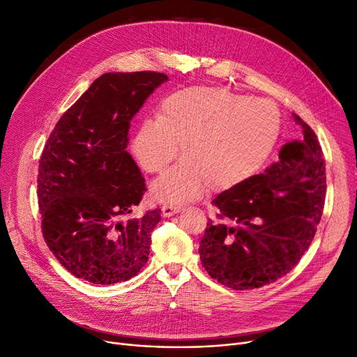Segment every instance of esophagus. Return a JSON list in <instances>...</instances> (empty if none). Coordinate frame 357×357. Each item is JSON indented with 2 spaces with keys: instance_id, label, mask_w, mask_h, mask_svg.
<instances>
[{
  "instance_id": "obj_1",
  "label": "esophagus",
  "mask_w": 357,
  "mask_h": 357,
  "mask_svg": "<svg viewBox=\"0 0 357 357\" xmlns=\"http://www.w3.org/2000/svg\"><path fill=\"white\" fill-rule=\"evenodd\" d=\"M181 211V208H176V207H174V206H163L162 207V214H163V217H170V215H174V214H176V213H179Z\"/></svg>"
}]
</instances>
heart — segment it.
I'll return each mask as SVG.
<instances>
[{
	"mask_svg": "<svg viewBox=\"0 0 357 357\" xmlns=\"http://www.w3.org/2000/svg\"><path fill=\"white\" fill-rule=\"evenodd\" d=\"M280 132L268 99L215 87H191L166 98L158 119L144 121L131 140L137 163L162 174L181 151L185 159L153 183L160 201L182 204L214 190H230L257 175Z\"/></svg>",
	"mask_w": 357,
	"mask_h": 357,
	"instance_id": "1",
	"label": "heart"
}]
</instances>
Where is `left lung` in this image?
<instances>
[{
    "label": "left lung",
    "instance_id": "obj_1",
    "mask_svg": "<svg viewBox=\"0 0 357 357\" xmlns=\"http://www.w3.org/2000/svg\"><path fill=\"white\" fill-rule=\"evenodd\" d=\"M299 140L283 146L278 162L217 195L199 258L210 277L234 290L274 283L311 245L325 199V162L312 128L294 115ZM224 222H222L221 220Z\"/></svg>",
    "mask_w": 357,
    "mask_h": 357
}]
</instances>
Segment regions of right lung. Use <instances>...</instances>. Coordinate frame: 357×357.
I'll use <instances>...</instances> for the list:
<instances>
[{
	"mask_svg": "<svg viewBox=\"0 0 357 357\" xmlns=\"http://www.w3.org/2000/svg\"><path fill=\"white\" fill-rule=\"evenodd\" d=\"M166 80L156 71L100 75L46 142L38 175L42 234L59 264L77 278L114 284L146 266L160 210L130 217L147 188L127 151L128 131Z\"/></svg>",
	"mask_w": 357,
	"mask_h": 357,
	"instance_id": "1",
	"label": "right lung"
}]
</instances>
